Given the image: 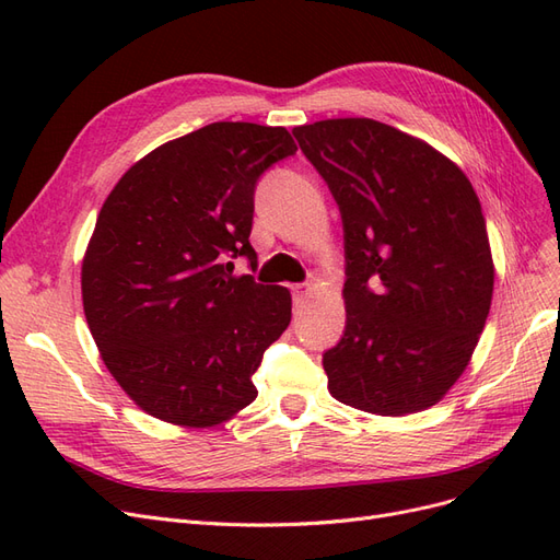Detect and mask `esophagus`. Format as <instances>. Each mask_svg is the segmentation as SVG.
Segmentation results:
<instances>
[{
  "label": "esophagus",
  "mask_w": 560,
  "mask_h": 560,
  "mask_svg": "<svg viewBox=\"0 0 560 560\" xmlns=\"http://www.w3.org/2000/svg\"><path fill=\"white\" fill-rule=\"evenodd\" d=\"M308 296H311V290H308V287H294V290H292L294 308H296V311H301L303 306H306V303H308Z\"/></svg>",
  "instance_id": "obj_1"
}]
</instances>
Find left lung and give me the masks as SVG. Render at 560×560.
I'll return each mask as SVG.
<instances>
[{
	"label": "left lung",
	"instance_id": "obj_1",
	"mask_svg": "<svg viewBox=\"0 0 560 560\" xmlns=\"http://www.w3.org/2000/svg\"><path fill=\"white\" fill-rule=\"evenodd\" d=\"M343 219L346 331L322 358L352 409H430L460 378L495 268L471 182L434 147L374 118L292 130Z\"/></svg>",
	"mask_w": 560,
	"mask_h": 560
}]
</instances>
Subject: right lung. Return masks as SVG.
<instances>
[{"label": "right lung", "mask_w": 560, "mask_h": 560, "mask_svg": "<svg viewBox=\"0 0 560 560\" xmlns=\"http://www.w3.org/2000/svg\"><path fill=\"white\" fill-rule=\"evenodd\" d=\"M296 154L287 128L219 121L171 140L118 179L81 264L89 329L142 411L212 428L257 399L264 350L292 319L287 287L233 276L249 245L254 189Z\"/></svg>", "instance_id": "right-lung-1"}]
</instances>
